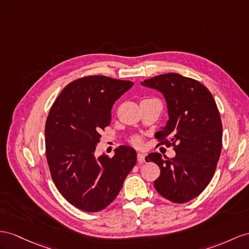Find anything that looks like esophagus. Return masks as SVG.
Masks as SVG:
<instances>
[{
    "mask_svg": "<svg viewBox=\"0 0 249 249\" xmlns=\"http://www.w3.org/2000/svg\"><path fill=\"white\" fill-rule=\"evenodd\" d=\"M138 163L139 164H143L145 162V156L143 154H138Z\"/></svg>",
    "mask_w": 249,
    "mask_h": 249,
    "instance_id": "1",
    "label": "esophagus"
}]
</instances>
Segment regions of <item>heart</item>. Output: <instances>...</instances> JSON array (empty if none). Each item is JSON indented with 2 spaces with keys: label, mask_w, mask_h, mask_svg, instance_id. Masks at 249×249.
<instances>
[{
  "label": "heart",
  "mask_w": 249,
  "mask_h": 249,
  "mask_svg": "<svg viewBox=\"0 0 249 249\" xmlns=\"http://www.w3.org/2000/svg\"><path fill=\"white\" fill-rule=\"evenodd\" d=\"M131 143L136 146H142L143 145V140L141 137H133L131 139Z\"/></svg>",
  "instance_id": "1"
}]
</instances>
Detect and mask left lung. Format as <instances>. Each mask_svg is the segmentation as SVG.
Instances as JSON below:
<instances>
[{"instance_id":"obj_1","label":"left lung","mask_w":249,"mask_h":249,"mask_svg":"<svg viewBox=\"0 0 249 249\" xmlns=\"http://www.w3.org/2000/svg\"><path fill=\"white\" fill-rule=\"evenodd\" d=\"M166 99L169 120L156 133L159 144L173 146L175 158L152 152L148 162L161 169L157 191L174 203L195 199L212 181L222 150V121L215 101L200 82L179 73L144 80Z\"/></svg>"}]
</instances>
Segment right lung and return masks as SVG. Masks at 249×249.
Returning a JSON list of instances; mask_svg holds the SVG:
<instances>
[{"instance_id":"1","label":"right lung","mask_w":249,"mask_h":249,"mask_svg":"<svg viewBox=\"0 0 249 249\" xmlns=\"http://www.w3.org/2000/svg\"><path fill=\"white\" fill-rule=\"evenodd\" d=\"M132 85L105 75L83 76L63 89L49 110L45 147L50 175L60 194L84 212L109 205L137 163L136 150L125 145L111 158L94 156L113 103Z\"/></svg>"}]
</instances>
